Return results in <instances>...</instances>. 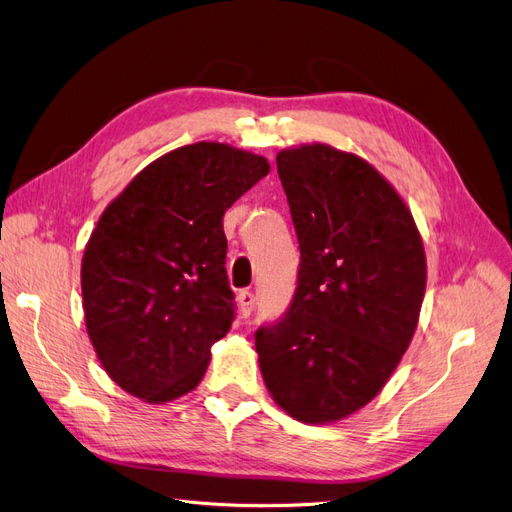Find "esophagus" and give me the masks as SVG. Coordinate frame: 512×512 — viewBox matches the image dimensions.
Instances as JSON below:
<instances>
[{"instance_id": "1", "label": "esophagus", "mask_w": 512, "mask_h": 512, "mask_svg": "<svg viewBox=\"0 0 512 512\" xmlns=\"http://www.w3.org/2000/svg\"><path fill=\"white\" fill-rule=\"evenodd\" d=\"M237 301H239V312H241V316H243V318L250 316L252 309H254V301H256V299H254V292H252V290H241Z\"/></svg>"}]
</instances>
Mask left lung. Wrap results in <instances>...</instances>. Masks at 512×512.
<instances>
[{"label":"left lung","instance_id":"8db88e82","mask_svg":"<svg viewBox=\"0 0 512 512\" xmlns=\"http://www.w3.org/2000/svg\"><path fill=\"white\" fill-rule=\"evenodd\" d=\"M297 230V290L280 322L256 331L275 404L309 425L367 406L408 350L425 297L421 232L367 160L312 143L277 153Z\"/></svg>","mask_w":512,"mask_h":512}]
</instances>
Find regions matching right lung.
Segmentation results:
<instances>
[{"label":"right lung","instance_id":"obj_1","mask_svg":"<svg viewBox=\"0 0 512 512\" xmlns=\"http://www.w3.org/2000/svg\"><path fill=\"white\" fill-rule=\"evenodd\" d=\"M226 143L179 147L111 200L85 245V327L123 391L166 404L194 391L232 320L224 211L269 175Z\"/></svg>","mask_w":512,"mask_h":512}]
</instances>
